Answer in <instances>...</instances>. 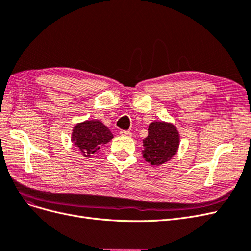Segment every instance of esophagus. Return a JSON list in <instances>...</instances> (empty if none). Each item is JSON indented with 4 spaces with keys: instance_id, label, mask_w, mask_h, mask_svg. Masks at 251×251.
I'll return each instance as SVG.
<instances>
[{
    "instance_id": "1",
    "label": "esophagus",
    "mask_w": 251,
    "mask_h": 251,
    "mask_svg": "<svg viewBox=\"0 0 251 251\" xmlns=\"http://www.w3.org/2000/svg\"><path fill=\"white\" fill-rule=\"evenodd\" d=\"M120 135L121 136H126V137H131L132 136V133L130 131H120Z\"/></svg>"
}]
</instances>
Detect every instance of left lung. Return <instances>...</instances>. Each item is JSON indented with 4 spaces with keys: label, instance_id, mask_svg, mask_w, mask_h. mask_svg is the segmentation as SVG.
Masks as SVG:
<instances>
[{
    "label": "left lung",
    "instance_id": "8db88e82",
    "mask_svg": "<svg viewBox=\"0 0 251 251\" xmlns=\"http://www.w3.org/2000/svg\"><path fill=\"white\" fill-rule=\"evenodd\" d=\"M149 135L143 139V158L151 165H161L177 153L180 136L173 124L154 121L149 126Z\"/></svg>",
    "mask_w": 251,
    "mask_h": 251
}]
</instances>
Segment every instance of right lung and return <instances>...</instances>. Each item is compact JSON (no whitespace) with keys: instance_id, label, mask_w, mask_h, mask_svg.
<instances>
[{"instance_id":"right-lung-1","label":"right lung","mask_w":251,"mask_h":251,"mask_svg":"<svg viewBox=\"0 0 251 251\" xmlns=\"http://www.w3.org/2000/svg\"><path fill=\"white\" fill-rule=\"evenodd\" d=\"M112 138L113 134L101 121L86 120L74 126L71 141L78 148L82 156L90 158Z\"/></svg>"}]
</instances>
